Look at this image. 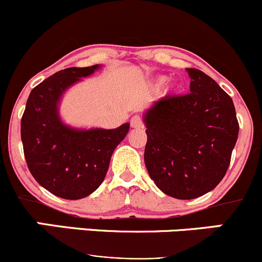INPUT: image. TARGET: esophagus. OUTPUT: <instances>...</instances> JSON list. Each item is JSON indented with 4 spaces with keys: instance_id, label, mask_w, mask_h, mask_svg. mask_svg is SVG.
Returning a JSON list of instances; mask_svg holds the SVG:
<instances>
[{
    "instance_id": "1",
    "label": "esophagus",
    "mask_w": 262,
    "mask_h": 262,
    "mask_svg": "<svg viewBox=\"0 0 262 262\" xmlns=\"http://www.w3.org/2000/svg\"><path fill=\"white\" fill-rule=\"evenodd\" d=\"M130 123H131V127H132V128H141V127H142L141 117H140V116H137V115L132 116Z\"/></svg>"
}]
</instances>
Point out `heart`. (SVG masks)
<instances>
[{
	"label": "heart",
	"instance_id": "1",
	"mask_svg": "<svg viewBox=\"0 0 262 262\" xmlns=\"http://www.w3.org/2000/svg\"><path fill=\"white\" fill-rule=\"evenodd\" d=\"M166 80H168V77L158 78V79L155 80V83H154V88H155V90H160V88L165 84Z\"/></svg>",
	"mask_w": 262,
	"mask_h": 262
}]
</instances>
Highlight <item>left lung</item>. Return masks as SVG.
Wrapping results in <instances>:
<instances>
[{
	"label": "left lung",
	"mask_w": 262,
	"mask_h": 262,
	"mask_svg": "<svg viewBox=\"0 0 262 262\" xmlns=\"http://www.w3.org/2000/svg\"><path fill=\"white\" fill-rule=\"evenodd\" d=\"M190 93L166 96L144 113L145 165L156 187L177 199H194L225 177L238 137L233 101L214 79L187 68Z\"/></svg>",
	"instance_id": "left-lung-1"
}]
</instances>
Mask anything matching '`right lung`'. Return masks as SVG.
<instances>
[{
	"label": "right lung",
	"mask_w": 262,
	"mask_h": 262,
	"mask_svg": "<svg viewBox=\"0 0 262 262\" xmlns=\"http://www.w3.org/2000/svg\"><path fill=\"white\" fill-rule=\"evenodd\" d=\"M99 64L56 72L31 91L21 118V140L29 170L51 194L82 199L104 180L111 156L127 135L130 123L113 130L66 125L59 103L68 88L90 77Z\"/></svg>",
	"instance_id": "add662e5"
}]
</instances>
